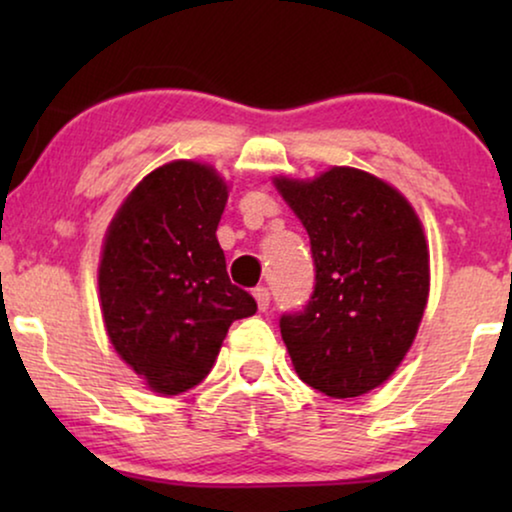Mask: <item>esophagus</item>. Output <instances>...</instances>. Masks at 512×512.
<instances>
[{
  "label": "esophagus",
  "mask_w": 512,
  "mask_h": 512,
  "mask_svg": "<svg viewBox=\"0 0 512 512\" xmlns=\"http://www.w3.org/2000/svg\"><path fill=\"white\" fill-rule=\"evenodd\" d=\"M254 298L258 303V310L265 312L270 307V291L265 289V286H258V289H254Z\"/></svg>",
  "instance_id": "obj_1"
}]
</instances>
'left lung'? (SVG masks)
Segmentation results:
<instances>
[{
  "instance_id": "obj_1",
  "label": "left lung",
  "mask_w": 512,
  "mask_h": 512,
  "mask_svg": "<svg viewBox=\"0 0 512 512\" xmlns=\"http://www.w3.org/2000/svg\"><path fill=\"white\" fill-rule=\"evenodd\" d=\"M277 191L310 235L314 291L282 314L284 345L300 380L354 398L394 375L429 298V247L415 209L394 186L331 167L310 181L279 177Z\"/></svg>"
}]
</instances>
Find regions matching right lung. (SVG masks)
<instances>
[{
  "label": "right lung",
  "mask_w": 512,
  "mask_h": 512,
  "mask_svg": "<svg viewBox=\"0 0 512 512\" xmlns=\"http://www.w3.org/2000/svg\"><path fill=\"white\" fill-rule=\"evenodd\" d=\"M226 202L214 167L174 160L132 188L104 237L97 284L107 335L163 396L205 380L230 324L256 312L216 240Z\"/></svg>",
  "instance_id": "obj_1"
}]
</instances>
